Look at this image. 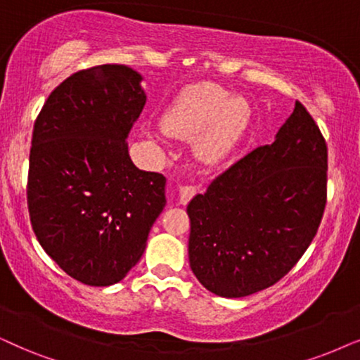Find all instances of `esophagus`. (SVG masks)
Wrapping results in <instances>:
<instances>
[{"label":"esophagus","instance_id":"34e87169","mask_svg":"<svg viewBox=\"0 0 360 360\" xmlns=\"http://www.w3.org/2000/svg\"><path fill=\"white\" fill-rule=\"evenodd\" d=\"M197 193V188L191 185H181L179 188V202L181 205H186L191 200V197Z\"/></svg>","mask_w":360,"mask_h":360}]
</instances>
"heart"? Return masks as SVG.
<instances>
[{"instance_id": "obj_1", "label": "heart", "mask_w": 360, "mask_h": 360, "mask_svg": "<svg viewBox=\"0 0 360 360\" xmlns=\"http://www.w3.org/2000/svg\"><path fill=\"white\" fill-rule=\"evenodd\" d=\"M253 109L248 99L231 96L217 84H198L176 97L163 117L172 137L193 140L195 158L208 167L220 165L240 147L248 132Z\"/></svg>"}]
</instances>
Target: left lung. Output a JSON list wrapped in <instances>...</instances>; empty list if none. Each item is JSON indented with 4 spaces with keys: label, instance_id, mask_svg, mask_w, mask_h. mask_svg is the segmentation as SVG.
<instances>
[{
    "label": "left lung",
    "instance_id": "8db88e82",
    "mask_svg": "<svg viewBox=\"0 0 360 360\" xmlns=\"http://www.w3.org/2000/svg\"><path fill=\"white\" fill-rule=\"evenodd\" d=\"M328 147L301 102L271 146L233 163L191 198L190 268L208 291L243 297L278 283L304 255L326 207Z\"/></svg>",
    "mask_w": 360,
    "mask_h": 360
}]
</instances>
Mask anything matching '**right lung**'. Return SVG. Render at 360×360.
Instances as JSON below:
<instances>
[{"mask_svg": "<svg viewBox=\"0 0 360 360\" xmlns=\"http://www.w3.org/2000/svg\"><path fill=\"white\" fill-rule=\"evenodd\" d=\"M142 79L122 64L72 74L51 92L32 130V230L59 268L87 286L125 278L167 203L165 176L139 170L129 155L147 101Z\"/></svg>", "mask_w": 360, "mask_h": 360, "instance_id": "add662e5", "label": "right lung"}]
</instances>
